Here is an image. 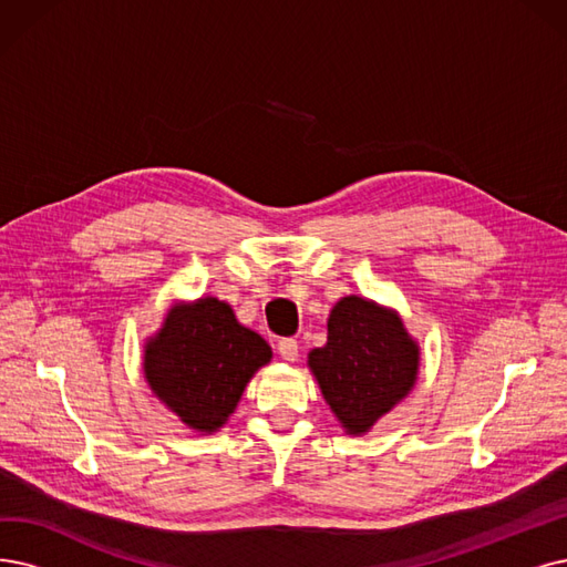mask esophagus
<instances>
[{
  "instance_id": "1",
  "label": "esophagus",
  "mask_w": 567,
  "mask_h": 567,
  "mask_svg": "<svg viewBox=\"0 0 567 567\" xmlns=\"http://www.w3.org/2000/svg\"><path fill=\"white\" fill-rule=\"evenodd\" d=\"M277 349H279V355L284 358V360H296L298 358V339H292V337H284V339H279V344H277Z\"/></svg>"
}]
</instances>
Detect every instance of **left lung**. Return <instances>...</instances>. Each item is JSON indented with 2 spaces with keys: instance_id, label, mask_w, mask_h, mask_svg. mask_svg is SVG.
I'll list each match as a JSON object with an SVG mask.
<instances>
[{
  "instance_id": "1",
  "label": "left lung",
  "mask_w": 567,
  "mask_h": 567,
  "mask_svg": "<svg viewBox=\"0 0 567 567\" xmlns=\"http://www.w3.org/2000/svg\"><path fill=\"white\" fill-rule=\"evenodd\" d=\"M309 368L339 423L360 435L414 386L419 347L395 311L349 296L330 311L328 342Z\"/></svg>"
}]
</instances>
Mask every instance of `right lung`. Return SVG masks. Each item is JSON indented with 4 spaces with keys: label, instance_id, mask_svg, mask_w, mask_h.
<instances>
[{
    "label": "right lung",
    "instance_id": "add662e5",
    "mask_svg": "<svg viewBox=\"0 0 567 567\" xmlns=\"http://www.w3.org/2000/svg\"><path fill=\"white\" fill-rule=\"evenodd\" d=\"M269 358V344L237 323L230 305L205 298L167 316L146 347L144 372L153 393L181 421L214 433Z\"/></svg>",
    "mask_w": 567,
    "mask_h": 567
}]
</instances>
